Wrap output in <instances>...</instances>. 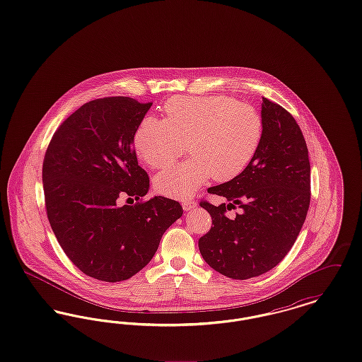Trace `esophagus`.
Here are the masks:
<instances>
[{"mask_svg":"<svg viewBox=\"0 0 362 362\" xmlns=\"http://www.w3.org/2000/svg\"><path fill=\"white\" fill-rule=\"evenodd\" d=\"M182 206L186 211H189V210H192V209L197 207V202L192 201V199H185V201H182Z\"/></svg>","mask_w":362,"mask_h":362,"instance_id":"1","label":"esophagus"}]
</instances>
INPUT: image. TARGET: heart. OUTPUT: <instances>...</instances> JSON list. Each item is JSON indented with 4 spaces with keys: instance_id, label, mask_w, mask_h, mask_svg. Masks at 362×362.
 I'll list each match as a JSON object with an SVG mask.
<instances>
[{
    "instance_id": "1",
    "label": "heart",
    "mask_w": 362,
    "mask_h": 362,
    "mask_svg": "<svg viewBox=\"0 0 362 362\" xmlns=\"http://www.w3.org/2000/svg\"><path fill=\"white\" fill-rule=\"evenodd\" d=\"M164 119L146 117L138 124L134 148L152 168H165L183 153L191 158L156 176L158 192L185 199L210 177L229 180L250 164L263 133L251 104L226 96H182L164 105Z\"/></svg>"
}]
</instances>
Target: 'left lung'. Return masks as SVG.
I'll list each match as a JSON object with an SVG mask.
<instances>
[{
	"label": "left lung",
	"instance_id": "obj_1",
	"mask_svg": "<svg viewBox=\"0 0 362 362\" xmlns=\"http://www.w3.org/2000/svg\"><path fill=\"white\" fill-rule=\"evenodd\" d=\"M263 133L243 173L207 189L229 202H201L213 225L198 245L207 264L223 276L248 279L285 258L305 221L310 201L308 148L300 126L279 104L263 98ZM239 206L240 215L226 217Z\"/></svg>",
	"mask_w": 362,
	"mask_h": 362
}]
</instances>
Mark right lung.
I'll list each match as a JSON object with an SVG mask.
<instances>
[{
  "label": "right lung",
  "mask_w": 362,
  "mask_h": 362,
  "mask_svg": "<svg viewBox=\"0 0 362 362\" xmlns=\"http://www.w3.org/2000/svg\"><path fill=\"white\" fill-rule=\"evenodd\" d=\"M151 105L124 96L86 103L58 127L45 155L52 232L68 258L95 279L119 282L137 274L183 214L170 198L142 201L149 177L133 142ZM122 197L138 204L119 206Z\"/></svg>",
  "instance_id": "add662e5"
}]
</instances>
